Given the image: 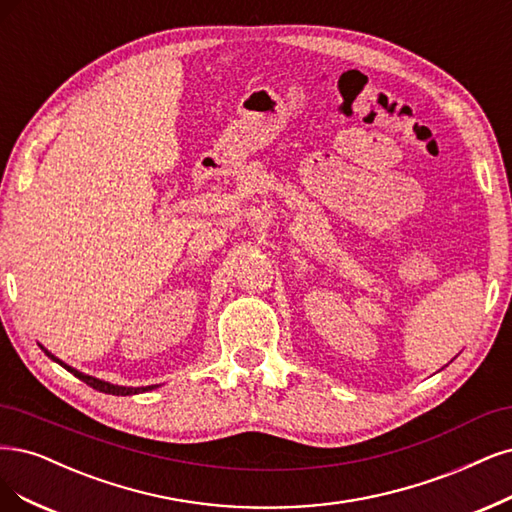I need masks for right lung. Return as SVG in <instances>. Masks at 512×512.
<instances>
[{
  "label": "right lung",
  "instance_id": "right-lung-1",
  "mask_svg": "<svg viewBox=\"0 0 512 512\" xmlns=\"http://www.w3.org/2000/svg\"><path fill=\"white\" fill-rule=\"evenodd\" d=\"M48 354V351H46ZM52 360L55 362H59L63 368H67L69 373H74L80 381H84L86 385H91L93 390H97V392H103V394H114V396H129V394H139V392H148V390H154L156 385H148V387H122V385H112V383H108V381H101V379H95V377H88V375H84V373H80V370H76V368H72V366H67V364H63L61 360H57L55 356L52 354H48Z\"/></svg>",
  "mask_w": 512,
  "mask_h": 512
}]
</instances>
